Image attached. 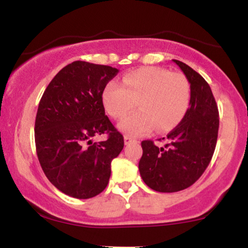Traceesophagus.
I'll return each mask as SVG.
<instances>
[{
	"mask_svg": "<svg viewBox=\"0 0 248 248\" xmlns=\"http://www.w3.org/2000/svg\"><path fill=\"white\" fill-rule=\"evenodd\" d=\"M124 144H126V146H128V144H130V143H133V142H135L136 140H134L133 138H130V136H128V135H126L124 136Z\"/></svg>",
	"mask_w": 248,
	"mask_h": 248,
	"instance_id": "esophagus-1",
	"label": "esophagus"
}]
</instances>
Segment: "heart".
Instances as JSON below:
<instances>
[{"label": "heart", "instance_id": "obj_1", "mask_svg": "<svg viewBox=\"0 0 248 248\" xmlns=\"http://www.w3.org/2000/svg\"><path fill=\"white\" fill-rule=\"evenodd\" d=\"M139 107V112L120 122L119 128L132 136H141L157 128L160 133L175 128L190 105V87L186 77L155 66L128 72L122 85L110 81L102 92V104L113 119L120 120Z\"/></svg>", "mask_w": 248, "mask_h": 248}]
</instances>
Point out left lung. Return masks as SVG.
Listing matches in <instances>:
<instances>
[{"instance_id":"1","label":"left lung","mask_w":248,"mask_h":248,"mask_svg":"<svg viewBox=\"0 0 248 248\" xmlns=\"http://www.w3.org/2000/svg\"><path fill=\"white\" fill-rule=\"evenodd\" d=\"M172 62L190 82V107L167 135L164 146H155L152 140L141 142L143 154L139 162L143 182L158 192H177L191 186L209 166L218 138V107L209 84L186 64Z\"/></svg>"}]
</instances>
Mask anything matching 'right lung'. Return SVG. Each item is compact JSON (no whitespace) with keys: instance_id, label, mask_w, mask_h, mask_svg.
I'll list each match as a JSON object with an SVG mask.
<instances>
[{"instance_id":"obj_1","label":"right lung","mask_w":248,"mask_h":248,"mask_svg":"<svg viewBox=\"0 0 248 248\" xmlns=\"http://www.w3.org/2000/svg\"><path fill=\"white\" fill-rule=\"evenodd\" d=\"M119 72L107 65L77 61L47 85L35 122L38 161L59 191L87 199L107 186L110 163L124 149V136L105 114L102 92ZM108 134V140L92 138Z\"/></svg>"}]
</instances>
